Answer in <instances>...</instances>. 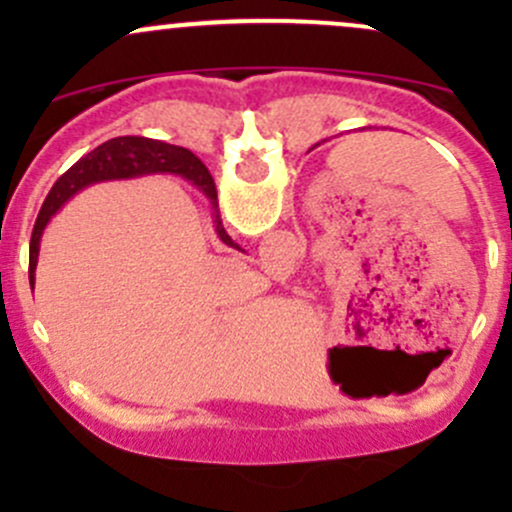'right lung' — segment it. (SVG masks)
Listing matches in <instances>:
<instances>
[{
    "label": "right lung",
    "instance_id": "right-lung-1",
    "mask_svg": "<svg viewBox=\"0 0 512 512\" xmlns=\"http://www.w3.org/2000/svg\"><path fill=\"white\" fill-rule=\"evenodd\" d=\"M151 173H170L190 180L195 188L203 190V195L210 200L213 210L218 208V190H215L213 175L205 168L203 160L195 158L190 151L143 136L111 138V141L101 143L94 151L86 153L81 160H76V163L56 180L54 188L49 190V195H46L39 218H36L34 223L32 242H29V285H32V289L44 227L49 225L51 215L59 213V208L66 200H71L79 190L89 188V185L103 183V180L141 178V175ZM215 232H218V237L227 247H237L235 242H232V237L225 232L218 210H215Z\"/></svg>",
    "mask_w": 512,
    "mask_h": 512
}]
</instances>
